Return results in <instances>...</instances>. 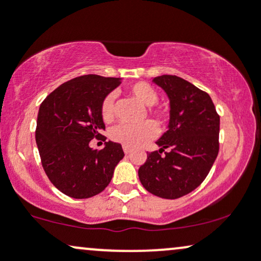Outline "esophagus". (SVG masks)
<instances>
[{"label": "esophagus", "instance_id": "esophagus-1", "mask_svg": "<svg viewBox=\"0 0 261 261\" xmlns=\"http://www.w3.org/2000/svg\"><path fill=\"white\" fill-rule=\"evenodd\" d=\"M130 152H131L130 148H128V147H124V153H125V154H128V153H130Z\"/></svg>", "mask_w": 261, "mask_h": 261}]
</instances>
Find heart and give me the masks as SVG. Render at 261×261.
Wrapping results in <instances>:
<instances>
[{
  "instance_id": "obj_1",
  "label": "heart",
  "mask_w": 261,
  "mask_h": 261,
  "mask_svg": "<svg viewBox=\"0 0 261 261\" xmlns=\"http://www.w3.org/2000/svg\"><path fill=\"white\" fill-rule=\"evenodd\" d=\"M127 93L146 107V112L149 115L167 122L169 119V110L166 107L158 106V92L154 87L146 82H136L127 87ZM100 115L106 122L114 119V95L108 94L100 104ZM157 135V127L153 122L145 121L140 125H119L112 131V139L115 142L121 143L124 147L137 148L145 145L149 140L154 139Z\"/></svg>"
}]
</instances>
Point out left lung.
<instances>
[{
  "label": "left lung",
  "mask_w": 261,
  "mask_h": 261,
  "mask_svg": "<svg viewBox=\"0 0 261 261\" xmlns=\"http://www.w3.org/2000/svg\"><path fill=\"white\" fill-rule=\"evenodd\" d=\"M153 82L169 98V125L155 142L161 148L148 153L140 167L139 178L153 195L178 199L195 190L214 166L220 115L211 97L193 83L172 74L154 77Z\"/></svg>",
  "instance_id": "8db88e82"
}]
</instances>
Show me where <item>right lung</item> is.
Segmentation results:
<instances>
[{"instance_id": "right-lung-1", "label": "right lung", "mask_w": 261, "mask_h": 261, "mask_svg": "<svg viewBox=\"0 0 261 261\" xmlns=\"http://www.w3.org/2000/svg\"><path fill=\"white\" fill-rule=\"evenodd\" d=\"M121 79L85 74L62 83L40 104L35 141L50 181L73 199L92 197L109 185L124 158L120 143L108 141L103 149L91 140L106 141L100 104Z\"/></svg>"}]
</instances>
